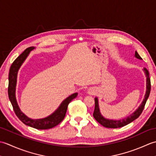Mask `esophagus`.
I'll list each match as a JSON object with an SVG mask.
<instances>
[{"mask_svg": "<svg viewBox=\"0 0 156 156\" xmlns=\"http://www.w3.org/2000/svg\"><path fill=\"white\" fill-rule=\"evenodd\" d=\"M95 92H96V90H94V88H90V89H89V90H88V93L89 94H94Z\"/></svg>", "mask_w": 156, "mask_h": 156, "instance_id": "1", "label": "esophagus"}]
</instances>
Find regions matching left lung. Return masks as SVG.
Masks as SVG:
<instances>
[{
	"label": "left lung",
	"instance_id": "1",
	"mask_svg": "<svg viewBox=\"0 0 156 156\" xmlns=\"http://www.w3.org/2000/svg\"><path fill=\"white\" fill-rule=\"evenodd\" d=\"M134 56L137 59H142V58L140 57V55L138 54V53L136 51L135 52ZM143 70L145 72V76H146V91H145L144 98L141 103V105L139 106V107L133 112V113L128 116V117L122 119H119V120H114V119H109L104 117L102 115L100 111V108H99L98 99L97 97L94 98L95 108H94V111L93 113V117H94L96 120H97L99 123L103 126V127H107V128H113V129L120 128V127H123V126L129 124L130 122L133 121L134 120H135V119L140 117L142 111L144 110L145 105L146 103L149 96H150V90H151V82H150V74H149L148 70L145 68H144Z\"/></svg>",
	"mask_w": 156,
	"mask_h": 156
}]
</instances>
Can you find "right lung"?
Returning <instances> with one entry per match:
<instances>
[{
	"label": "right lung",
	"mask_w": 156,
	"mask_h": 156,
	"mask_svg": "<svg viewBox=\"0 0 156 156\" xmlns=\"http://www.w3.org/2000/svg\"><path fill=\"white\" fill-rule=\"evenodd\" d=\"M35 47L28 48L13 62L9 74V88L8 94L9 100L11 101L16 115L23 123L29 127H34L37 129H48L55 127L59 122H61L64 119L66 111H67L68 106L73 99L75 98L78 95V92L69 96L64 99L59 105L58 108L51 113L50 115L45 118L33 119L28 117L25 115L20 109L17 101L16 98V81H17V74L20 68L27 59L31 51L34 50Z\"/></svg>",
	"instance_id": "right-lung-1"
}]
</instances>
